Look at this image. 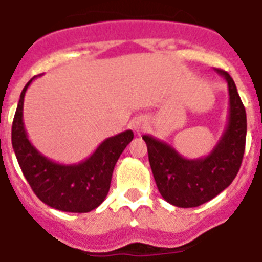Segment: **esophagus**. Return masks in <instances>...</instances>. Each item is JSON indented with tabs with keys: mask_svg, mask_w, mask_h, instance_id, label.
Returning <instances> with one entry per match:
<instances>
[{
	"mask_svg": "<svg viewBox=\"0 0 262 262\" xmlns=\"http://www.w3.org/2000/svg\"><path fill=\"white\" fill-rule=\"evenodd\" d=\"M146 126H148L146 120H144L141 117H137V118H135V120L132 121V129L135 132H137V133H140V132H142L144 129H146Z\"/></svg>",
	"mask_w": 262,
	"mask_h": 262,
	"instance_id": "esophagus-1",
	"label": "esophagus"
}]
</instances>
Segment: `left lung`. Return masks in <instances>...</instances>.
Masks as SVG:
<instances>
[{
	"label": "left lung",
	"instance_id": "obj_1",
	"mask_svg": "<svg viewBox=\"0 0 262 262\" xmlns=\"http://www.w3.org/2000/svg\"><path fill=\"white\" fill-rule=\"evenodd\" d=\"M229 86V120L214 149L202 159H184L171 145L144 135L159 192L176 207H198L230 186L241 167L246 142V112L229 74L215 70Z\"/></svg>",
	"mask_w": 262,
	"mask_h": 262
}]
</instances>
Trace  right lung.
<instances>
[{"mask_svg": "<svg viewBox=\"0 0 262 262\" xmlns=\"http://www.w3.org/2000/svg\"><path fill=\"white\" fill-rule=\"evenodd\" d=\"M21 91L12 125V145L25 179L40 201L67 212H89L105 201L113 171L121 153L133 140V132L125 130L106 138L95 152L78 164H57L42 156L28 140L23 121L25 91Z\"/></svg>", "mask_w": 262, "mask_h": 262, "instance_id": "1", "label": "right lung"}]
</instances>
